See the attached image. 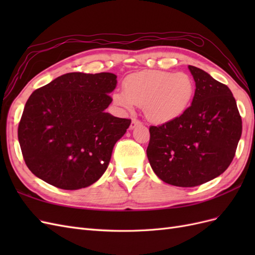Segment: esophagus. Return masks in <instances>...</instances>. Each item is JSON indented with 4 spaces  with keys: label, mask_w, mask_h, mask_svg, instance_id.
<instances>
[{
    "label": "esophagus",
    "mask_w": 255,
    "mask_h": 255,
    "mask_svg": "<svg viewBox=\"0 0 255 255\" xmlns=\"http://www.w3.org/2000/svg\"><path fill=\"white\" fill-rule=\"evenodd\" d=\"M139 126H141V122L138 120V119H132V122H130V126H129V128H136V127H139Z\"/></svg>",
    "instance_id": "obj_1"
}]
</instances>
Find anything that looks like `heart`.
Here are the masks:
<instances>
[{"label":"heart","instance_id":"heart-1","mask_svg":"<svg viewBox=\"0 0 255 255\" xmlns=\"http://www.w3.org/2000/svg\"><path fill=\"white\" fill-rule=\"evenodd\" d=\"M125 91L114 95L115 102L128 111L143 105L148 118L168 121L180 116L194 95V82L185 73L145 70L128 75Z\"/></svg>","mask_w":255,"mask_h":255}]
</instances>
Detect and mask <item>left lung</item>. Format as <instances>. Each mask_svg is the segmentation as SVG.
Instances as JSON below:
<instances>
[{
    "mask_svg": "<svg viewBox=\"0 0 255 255\" xmlns=\"http://www.w3.org/2000/svg\"><path fill=\"white\" fill-rule=\"evenodd\" d=\"M196 82L191 105L174 119L150 127L146 156L161 181L194 187L225 172L242 136V117L227 85L188 66Z\"/></svg>",
    "mask_w": 255,
    "mask_h": 255,
    "instance_id": "1",
    "label": "left lung"
}]
</instances>
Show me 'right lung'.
Masks as SVG:
<instances>
[{"instance_id":"1","label":"right lung","mask_w":255,"mask_h":255,"mask_svg":"<svg viewBox=\"0 0 255 255\" xmlns=\"http://www.w3.org/2000/svg\"><path fill=\"white\" fill-rule=\"evenodd\" d=\"M116 86L113 73L72 72L36 89L18 127L29 170L66 190L97 182L110 164L115 143L130 125V119L105 113Z\"/></svg>"}]
</instances>
